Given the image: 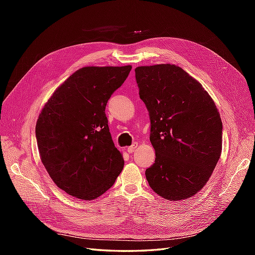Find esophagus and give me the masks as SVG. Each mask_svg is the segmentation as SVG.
Returning a JSON list of instances; mask_svg holds the SVG:
<instances>
[{"label": "esophagus", "mask_w": 255, "mask_h": 255, "mask_svg": "<svg viewBox=\"0 0 255 255\" xmlns=\"http://www.w3.org/2000/svg\"><path fill=\"white\" fill-rule=\"evenodd\" d=\"M137 146H138V143H137V142H134L132 145L128 146V153H133V152L137 149Z\"/></svg>", "instance_id": "34e87169"}]
</instances>
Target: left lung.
Here are the masks:
<instances>
[{
    "mask_svg": "<svg viewBox=\"0 0 255 255\" xmlns=\"http://www.w3.org/2000/svg\"><path fill=\"white\" fill-rule=\"evenodd\" d=\"M135 76L155 150L146 181L169 201L188 200L204 187L219 160V112L202 85L175 65L137 67Z\"/></svg>",
    "mask_w": 255,
    "mask_h": 255,
    "instance_id": "left-lung-1",
    "label": "left lung"
}]
</instances>
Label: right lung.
Returning <instances> with one entry per match:
<instances>
[{"label": "right lung", "instance_id": "1", "mask_svg": "<svg viewBox=\"0 0 255 255\" xmlns=\"http://www.w3.org/2000/svg\"><path fill=\"white\" fill-rule=\"evenodd\" d=\"M132 66L84 67L60 85L36 123L38 150L57 186L92 200L109 190L125 165L110 133L105 107Z\"/></svg>", "mask_w": 255, "mask_h": 255}]
</instances>
